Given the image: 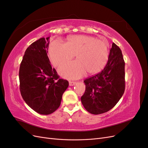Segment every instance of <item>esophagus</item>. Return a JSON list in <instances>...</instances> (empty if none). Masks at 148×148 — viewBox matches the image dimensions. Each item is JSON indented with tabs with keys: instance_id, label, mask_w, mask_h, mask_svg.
<instances>
[{
	"instance_id": "obj_1",
	"label": "esophagus",
	"mask_w": 148,
	"mask_h": 148,
	"mask_svg": "<svg viewBox=\"0 0 148 148\" xmlns=\"http://www.w3.org/2000/svg\"><path fill=\"white\" fill-rule=\"evenodd\" d=\"M76 84V82H71V81H70L69 82V85L70 86H74V85Z\"/></svg>"
}]
</instances>
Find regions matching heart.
I'll list each match as a JSON object with an SVG mask.
<instances>
[{
    "instance_id": "b5f03b06",
    "label": "heart",
    "mask_w": 148,
    "mask_h": 148,
    "mask_svg": "<svg viewBox=\"0 0 148 148\" xmlns=\"http://www.w3.org/2000/svg\"><path fill=\"white\" fill-rule=\"evenodd\" d=\"M52 64L59 66L74 57L77 60L66 62L59 69L60 75L67 79H77L87 71L95 74L106 65L109 49L106 41L88 35H73L68 37L65 44L59 39L53 40L49 47Z\"/></svg>"
}]
</instances>
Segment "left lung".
I'll list each match as a JSON object with an SVG mask.
<instances>
[{"mask_svg":"<svg viewBox=\"0 0 148 148\" xmlns=\"http://www.w3.org/2000/svg\"><path fill=\"white\" fill-rule=\"evenodd\" d=\"M84 82L86 89L81 101L88 112L101 114L117 104L125 88V62L119 46L112 44L104 69Z\"/></svg>","mask_w":148,"mask_h":148,"instance_id":"obj_1","label":"left lung"}]
</instances>
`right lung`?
<instances>
[{"label": "right lung", "mask_w": 148, "mask_h": 148, "mask_svg": "<svg viewBox=\"0 0 148 148\" xmlns=\"http://www.w3.org/2000/svg\"><path fill=\"white\" fill-rule=\"evenodd\" d=\"M49 38H40L26 49L19 70L20 89L31 109L49 115L59 108L62 95L69 86L52 69L47 53Z\"/></svg>", "instance_id": "1"}]
</instances>
